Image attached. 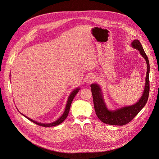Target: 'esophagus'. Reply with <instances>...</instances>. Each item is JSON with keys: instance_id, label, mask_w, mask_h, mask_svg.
<instances>
[{"instance_id": "1", "label": "esophagus", "mask_w": 159, "mask_h": 159, "mask_svg": "<svg viewBox=\"0 0 159 159\" xmlns=\"http://www.w3.org/2000/svg\"><path fill=\"white\" fill-rule=\"evenodd\" d=\"M94 81V77L93 76H89L87 79V83L91 84Z\"/></svg>"}]
</instances>
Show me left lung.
<instances>
[{"instance_id":"obj_1","label":"left lung","mask_w":159,"mask_h":159,"mask_svg":"<svg viewBox=\"0 0 159 159\" xmlns=\"http://www.w3.org/2000/svg\"><path fill=\"white\" fill-rule=\"evenodd\" d=\"M132 46L140 51V53L146 60L147 72L144 90L140 99L135 104L121 108L116 110H108L104 102L102 94L99 86L96 84L91 85L93 103L96 114L103 123L115 125H124L131 121L140 111L146 105L149 94V63L148 58L138 39L132 43Z\"/></svg>"}]
</instances>
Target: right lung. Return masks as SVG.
<instances>
[{
	"instance_id": "right-lung-1",
	"label": "right lung",
	"mask_w": 159,
	"mask_h": 159,
	"mask_svg": "<svg viewBox=\"0 0 159 159\" xmlns=\"http://www.w3.org/2000/svg\"><path fill=\"white\" fill-rule=\"evenodd\" d=\"M80 89L79 88H76L75 89H74L72 93H71L68 99V102H67V104H66V108H65V112L63 114V115L58 119L56 121L53 122L52 123L50 124H43V123H37L36 121H35L34 120H32V119H30L28 117H27L26 116L24 115L25 117H26L27 119H29L30 121H31L32 122L38 125H40V126H43V127H52V126H55V125H57L60 124L63 121L65 120V119L67 118L68 115V113H69V111H70V107H71V103H72V100L74 99L75 96L77 94V93L79 92V90Z\"/></svg>"
}]
</instances>
